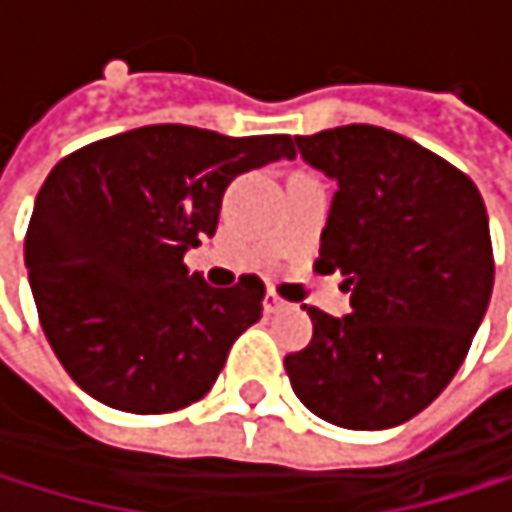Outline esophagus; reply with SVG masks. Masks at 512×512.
Listing matches in <instances>:
<instances>
[{"instance_id":"obj_1","label":"esophagus","mask_w":512,"mask_h":512,"mask_svg":"<svg viewBox=\"0 0 512 512\" xmlns=\"http://www.w3.org/2000/svg\"><path fill=\"white\" fill-rule=\"evenodd\" d=\"M264 307H267V313H276V310H282V307H285V301L279 298L276 291H267V301H264Z\"/></svg>"}]
</instances>
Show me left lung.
<instances>
[{
	"mask_svg": "<svg viewBox=\"0 0 512 512\" xmlns=\"http://www.w3.org/2000/svg\"><path fill=\"white\" fill-rule=\"evenodd\" d=\"M294 144L338 184L316 267L344 276L350 313L307 310L313 341L285 356L291 390L334 427H399L455 378L488 310L485 202L455 165L375 125Z\"/></svg>",
	"mask_w": 512,
	"mask_h": 512,
	"instance_id": "8db88e82",
	"label": "left lung"
}]
</instances>
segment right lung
I'll use <instances>...</instances> for the list:
<instances>
[{"instance_id":"add662e5","label":"right lung","mask_w":512,"mask_h":512,"mask_svg":"<svg viewBox=\"0 0 512 512\" xmlns=\"http://www.w3.org/2000/svg\"><path fill=\"white\" fill-rule=\"evenodd\" d=\"M294 159L288 134L147 125L76 150L45 178L24 264L45 338L97 402L162 415L202 399L264 285L211 288L184 254L218 230L233 178Z\"/></svg>"}]
</instances>
